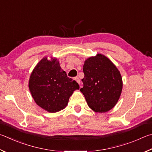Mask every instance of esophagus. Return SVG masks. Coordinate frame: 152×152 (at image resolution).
<instances>
[{"instance_id":"esophagus-1","label":"esophagus","mask_w":152,"mask_h":152,"mask_svg":"<svg viewBox=\"0 0 152 152\" xmlns=\"http://www.w3.org/2000/svg\"><path fill=\"white\" fill-rule=\"evenodd\" d=\"M75 80L77 82L78 84H80V83H81L80 79H79V77H75Z\"/></svg>"}]
</instances>
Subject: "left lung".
<instances>
[{
  "mask_svg": "<svg viewBox=\"0 0 152 152\" xmlns=\"http://www.w3.org/2000/svg\"><path fill=\"white\" fill-rule=\"evenodd\" d=\"M80 89L87 105L95 112L105 113L115 107L123 88L121 73L110 58L97 54L85 61Z\"/></svg>",
  "mask_w": 152,
  "mask_h": 152,
  "instance_id": "left-lung-1",
  "label": "left lung"
}]
</instances>
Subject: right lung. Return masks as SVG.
<instances>
[{
	"instance_id": "add662e5",
	"label": "right lung",
	"mask_w": 152,
	"mask_h": 152,
	"mask_svg": "<svg viewBox=\"0 0 152 152\" xmlns=\"http://www.w3.org/2000/svg\"><path fill=\"white\" fill-rule=\"evenodd\" d=\"M32 97L40 107L49 113L63 110L73 91L79 89L75 81L69 78L55 57H43L34 66L28 81Z\"/></svg>"
}]
</instances>
